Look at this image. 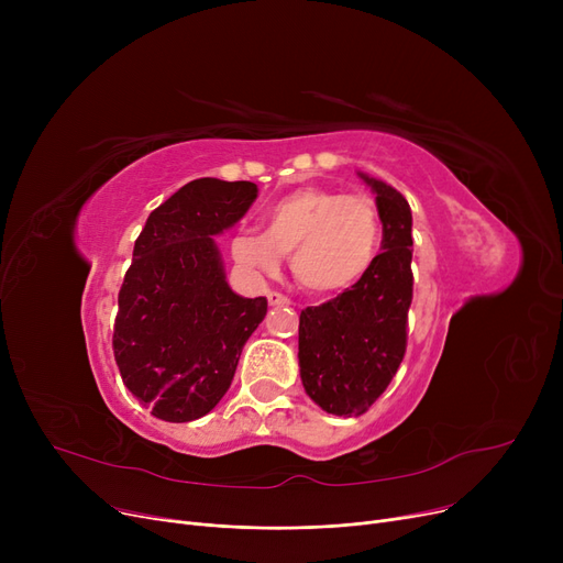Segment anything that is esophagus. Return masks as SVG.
<instances>
[{
  "instance_id": "1",
  "label": "esophagus",
  "mask_w": 563,
  "mask_h": 563,
  "mask_svg": "<svg viewBox=\"0 0 563 563\" xmlns=\"http://www.w3.org/2000/svg\"><path fill=\"white\" fill-rule=\"evenodd\" d=\"M266 301H269V306L278 308V306H289V299L283 297L280 291H266Z\"/></svg>"
}]
</instances>
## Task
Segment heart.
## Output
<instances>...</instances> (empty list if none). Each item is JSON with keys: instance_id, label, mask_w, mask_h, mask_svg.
I'll return each instance as SVG.
<instances>
[{"instance_id": "obj_1", "label": "heart", "mask_w": 563, "mask_h": 563, "mask_svg": "<svg viewBox=\"0 0 563 563\" xmlns=\"http://www.w3.org/2000/svg\"><path fill=\"white\" fill-rule=\"evenodd\" d=\"M380 244L383 221L374 200L301 187L266 207L262 232H236L230 253L253 276L278 274L283 255H289L294 278L308 291L338 294L372 272Z\"/></svg>"}]
</instances>
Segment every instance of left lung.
Masks as SVG:
<instances>
[{
  "instance_id": "obj_1",
  "label": "left lung",
  "mask_w": 563,
  "mask_h": 563,
  "mask_svg": "<svg viewBox=\"0 0 563 563\" xmlns=\"http://www.w3.org/2000/svg\"><path fill=\"white\" fill-rule=\"evenodd\" d=\"M376 196L383 253L372 272L299 319V372L306 395L331 416H363L388 388L406 351L412 301V214L390 185L358 170Z\"/></svg>"
}]
</instances>
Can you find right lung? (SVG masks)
I'll list each match as a JSON object with an SVG mask.
<instances>
[{
    "label": "right lung",
    "mask_w": 563,
    "mask_h": 563,
    "mask_svg": "<svg viewBox=\"0 0 563 563\" xmlns=\"http://www.w3.org/2000/svg\"><path fill=\"white\" fill-rule=\"evenodd\" d=\"M255 198L253 183L198 177L151 212L134 244L113 356L128 390L164 422L198 420L221 401L266 314L264 297L232 291L217 244Z\"/></svg>",
    "instance_id": "obj_1"
}]
</instances>
